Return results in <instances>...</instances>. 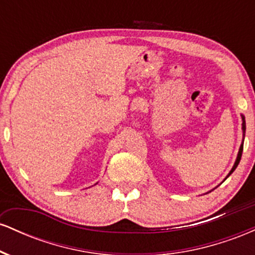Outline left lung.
Segmentation results:
<instances>
[{"mask_svg":"<svg viewBox=\"0 0 255 255\" xmlns=\"http://www.w3.org/2000/svg\"><path fill=\"white\" fill-rule=\"evenodd\" d=\"M241 116H242V131H244V139H242V144H241V146H240V150H239V153H238V158H236V160H235V164H234L233 169H231L229 174H228V176H230V175L234 172V170H235V169L238 168L240 160H241L242 151H244V140H245V133H246V121H245V116L244 115H241Z\"/></svg>","mask_w":255,"mask_h":255,"instance_id":"left-lung-1","label":"left lung"}]
</instances>
